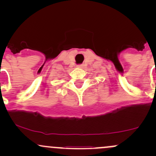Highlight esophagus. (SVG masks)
Segmentation results:
<instances>
[{
  "label": "esophagus",
  "mask_w": 156,
  "mask_h": 156,
  "mask_svg": "<svg viewBox=\"0 0 156 156\" xmlns=\"http://www.w3.org/2000/svg\"><path fill=\"white\" fill-rule=\"evenodd\" d=\"M83 66H84V65L81 64V65H78V66H77V67H78V68H83Z\"/></svg>",
  "instance_id": "1"
}]
</instances>
